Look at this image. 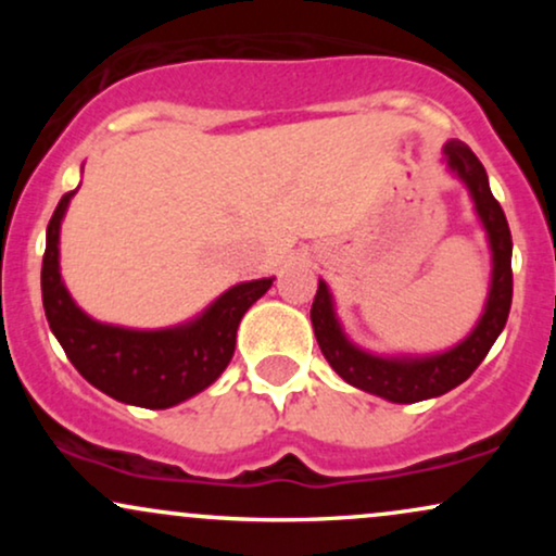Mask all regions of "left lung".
I'll return each mask as SVG.
<instances>
[{"instance_id":"1","label":"left lung","mask_w":556,"mask_h":556,"mask_svg":"<svg viewBox=\"0 0 556 556\" xmlns=\"http://www.w3.org/2000/svg\"><path fill=\"white\" fill-rule=\"evenodd\" d=\"M444 159L452 175L460 177L473 198L476 214L486 229L491 248L489 298L473 331L444 353L397 355V358L374 355L348 340L324 279H318L314 305H311L314 334L329 366L348 384L389 402H402V405L439 397V394L460 387L486 358L491 344L496 342L507 324L509 305H513V235H509L507 216H504L500 201L491 195L486 169L463 140H446Z\"/></svg>"}]
</instances>
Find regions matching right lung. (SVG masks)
<instances>
[{"label": "right lung", "mask_w": 556, "mask_h": 556, "mask_svg": "<svg viewBox=\"0 0 556 556\" xmlns=\"http://www.w3.org/2000/svg\"><path fill=\"white\" fill-rule=\"evenodd\" d=\"M75 190L62 195L47 227L41 298L47 321L83 379L125 405H180L219 379L232 361L240 318L269 290L271 279L229 287L195 316L169 329H125L93 321L70 298L60 274V227Z\"/></svg>", "instance_id": "right-lung-1"}]
</instances>
